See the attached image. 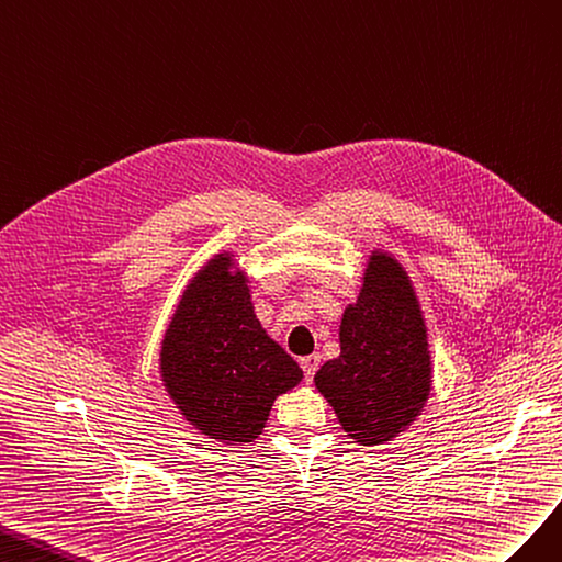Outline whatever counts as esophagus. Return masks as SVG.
Returning a JSON list of instances; mask_svg holds the SVG:
<instances>
[{
  "mask_svg": "<svg viewBox=\"0 0 562 562\" xmlns=\"http://www.w3.org/2000/svg\"><path fill=\"white\" fill-rule=\"evenodd\" d=\"M317 367H319V356H306V358H301V370H303V374H306V381H308V383L313 381V376H315V372H317Z\"/></svg>",
  "mask_w": 562,
  "mask_h": 562,
  "instance_id": "esophagus-1",
  "label": "esophagus"
}]
</instances>
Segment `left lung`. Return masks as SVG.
<instances>
[{"label":"left lung","instance_id":"left-lung-1","mask_svg":"<svg viewBox=\"0 0 562 562\" xmlns=\"http://www.w3.org/2000/svg\"><path fill=\"white\" fill-rule=\"evenodd\" d=\"M341 356L315 374V389L360 445H386L424 412L432 362L419 299L391 254L372 251L356 303L339 327Z\"/></svg>","mask_w":562,"mask_h":562}]
</instances>
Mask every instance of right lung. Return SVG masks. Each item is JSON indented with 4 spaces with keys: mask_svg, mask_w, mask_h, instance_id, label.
Listing matches in <instances>:
<instances>
[{
    "mask_svg": "<svg viewBox=\"0 0 562 562\" xmlns=\"http://www.w3.org/2000/svg\"><path fill=\"white\" fill-rule=\"evenodd\" d=\"M231 251L188 282L159 350V376L183 419L216 442L261 436L276 397L303 379L254 313L249 278Z\"/></svg>",
    "mask_w": 562,
    "mask_h": 562,
    "instance_id": "1",
    "label": "right lung"
}]
</instances>
